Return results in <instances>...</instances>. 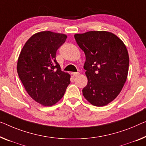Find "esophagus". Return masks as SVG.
<instances>
[{
	"instance_id": "34e87169",
	"label": "esophagus",
	"mask_w": 146,
	"mask_h": 146,
	"mask_svg": "<svg viewBox=\"0 0 146 146\" xmlns=\"http://www.w3.org/2000/svg\"><path fill=\"white\" fill-rule=\"evenodd\" d=\"M72 74H73V77H77V76L79 75L80 73L79 72H73Z\"/></svg>"
}]
</instances>
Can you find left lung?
Masks as SVG:
<instances>
[{
  "label": "left lung",
  "mask_w": 146,
  "mask_h": 146,
  "mask_svg": "<svg viewBox=\"0 0 146 146\" xmlns=\"http://www.w3.org/2000/svg\"><path fill=\"white\" fill-rule=\"evenodd\" d=\"M74 36L86 56L84 69L88 83L82 89L84 97L95 106L107 105L119 95L127 80V48L120 38L108 31H89Z\"/></svg>",
  "instance_id": "8db88e82"
}]
</instances>
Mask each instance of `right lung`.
<instances>
[{
    "label": "right lung",
    "instance_id": "add662e5",
    "mask_svg": "<svg viewBox=\"0 0 146 146\" xmlns=\"http://www.w3.org/2000/svg\"><path fill=\"white\" fill-rule=\"evenodd\" d=\"M66 38L64 34L38 33L26 42L19 54V79L30 96L44 106L57 103L70 84V75L61 70L56 60L57 50Z\"/></svg>",
    "mask_w": 146,
    "mask_h": 146
}]
</instances>
